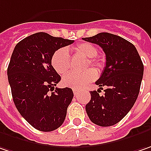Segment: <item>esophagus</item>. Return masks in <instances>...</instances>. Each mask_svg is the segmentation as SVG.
<instances>
[{
    "instance_id": "obj_1",
    "label": "esophagus",
    "mask_w": 151,
    "mask_h": 151,
    "mask_svg": "<svg viewBox=\"0 0 151 151\" xmlns=\"http://www.w3.org/2000/svg\"><path fill=\"white\" fill-rule=\"evenodd\" d=\"M73 94H74V95H78V89H76V88H73Z\"/></svg>"
}]
</instances>
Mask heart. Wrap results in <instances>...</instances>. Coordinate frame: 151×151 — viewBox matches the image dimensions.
Segmentation results:
<instances>
[{
    "label": "heart",
    "instance_id": "heart-1",
    "mask_svg": "<svg viewBox=\"0 0 151 151\" xmlns=\"http://www.w3.org/2000/svg\"><path fill=\"white\" fill-rule=\"evenodd\" d=\"M76 55H80L88 59L87 66H92L95 69L103 67V61L101 57H96L97 48L89 43H79L73 48ZM51 65L57 73L63 75L68 72L71 66V60L68 51L65 49L56 50L51 57ZM96 77L94 69H88L83 73H70L63 78V85L73 88H80L85 84L92 82Z\"/></svg>",
    "mask_w": 151,
    "mask_h": 151
}]
</instances>
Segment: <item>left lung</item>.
<instances>
[{
    "mask_svg": "<svg viewBox=\"0 0 151 151\" xmlns=\"http://www.w3.org/2000/svg\"><path fill=\"white\" fill-rule=\"evenodd\" d=\"M82 40L100 45L106 57L104 71L95 82L101 89L106 88L105 94L100 96L95 90L90 91L86 112L96 125L112 126L134 106L140 89L144 65L134 45L118 35L100 33Z\"/></svg>",
    "mask_w": 151,
    "mask_h": 151,
    "instance_id": "8db88e82",
    "label": "left lung"
}]
</instances>
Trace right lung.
Listing matches in <instances>:
<instances>
[{"label": "right lung", "mask_w": 151, "mask_h": 151, "mask_svg": "<svg viewBox=\"0 0 151 151\" xmlns=\"http://www.w3.org/2000/svg\"><path fill=\"white\" fill-rule=\"evenodd\" d=\"M73 41L40 32L17 43L12 54L7 76L15 106L40 131L56 130L66 118L73 92L68 87L55 88L61 76L53 68L51 57Z\"/></svg>", "instance_id": "add662e5"}]
</instances>
